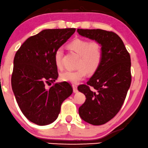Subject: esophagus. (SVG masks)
I'll list each match as a JSON object with an SVG mask.
<instances>
[{
	"instance_id": "1",
	"label": "esophagus",
	"mask_w": 148,
	"mask_h": 148,
	"mask_svg": "<svg viewBox=\"0 0 148 148\" xmlns=\"http://www.w3.org/2000/svg\"><path fill=\"white\" fill-rule=\"evenodd\" d=\"M72 87H73V91H74V93L78 92L77 86H76V85H72Z\"/></svg>"
}]
</instances>
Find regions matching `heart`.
<instances>
[{"label": "heart", "mask_w": 148, "mask_h": 148, "mask_svg": "<svg viewBox=\"0 0 148 148\" xmlns=\"http://www.w3.org/2000/svg\"><path fill=\"white\" fill-rule=\"evenodd\" d=\"M69 50L79 55L75 71H65L60 74L62 81L72 84H77L85 78L87 73L94 74L100 68L103 58L102 45L98 42H91L76 38L68 45ZM63 51L58 49L55 52L54 61L57 68H62Z\"/></svg>", "instance_id": "b5f03b06"}]
</instances>
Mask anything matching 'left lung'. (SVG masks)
Instances as JSON below:
<instances>
[{"mask_svg":"<svg viewBox=\"0 0 148 148\" xmlns=\"http://www.w3.org/2000/svg\"><path fill=\"white\" fill-rule=\"evenodd\" d=\"M78 34L102 45L103 58L100 68L87 85L78 91L85 102L78 113L89 124L99 126L113 119L121 109L131 83L130 56L121 39L113 31L102 29H77Z\"/></svg>","mask_w":148,"mask_h":148,"instance_id":"8db88e82","label":"left lung"}]
</instances>
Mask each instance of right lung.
<instances>
[{
  "instance_id": "obj_1",
  "label": "right lung",
  "mask_w": 148,
  "mask_h": 148,
  "mask_svg": "<svg viewBox=\"0 0 148 148\" xmlns=\"http://www.w3.org/2000/svg\"><path fill=\"white\" fill-rule=\"evenodd\" d=\"M76 29H45L29 37L15 55L12 75V90L27 118L40 126L51 124L58 117L61 104L72 93L68 83H55L57 68L55 52Z\"/></svg>"
}]
</instances>
